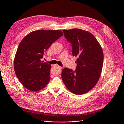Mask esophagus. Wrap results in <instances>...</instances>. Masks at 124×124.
Instances as JSON below:
<instances>
[{
    "label": "esophagus",
    "mask_w": 124,
    "mask_h": 124,
    "mask_svg": "<svg viewBox=\"0 0 124 124\" xmlns=\"http://www.w3.org/2000/svg\"><path fill=\"white\" fill-rule=\"evenodd\" d=\"M55 66H56V67H57L59 68V69H62V67H61V66H60L58 65L57 64H56V65H55Z\"/></svg>",
    "instance_id": "obj_1"
}]
</instances>
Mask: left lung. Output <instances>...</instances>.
<instances>
[{
  "mask_svg": "<svg viewBox=\"0 0 124 124\" xmlns=\"http://www.w3.org/2000/svg\"><path fill=\"white\" fill-rule=\"evenodd\" d=\"M65 37L72 44L73 55L78 57L75 71L67 68L62 72L68 89L76 95L90 91L101 75L103 53L100 43L90 32L80 29L63 30Z\"/></svg>",
  "mask_w": 124,
  "mask_h": 124,
  "instance_id": "8db88e82",
  "label": "left lung"
}]
</instances>
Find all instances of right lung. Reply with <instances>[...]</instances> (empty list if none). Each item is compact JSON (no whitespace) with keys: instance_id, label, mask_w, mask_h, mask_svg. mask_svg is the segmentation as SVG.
<instances>
[{"instance_id":"obj_1","label":"right lung","mask_w":124,"mask_h":124,"mask_svg":"<svg viewBox=\"0 0 124 124\" xmlns=\"http://www.w3.org/2000/svg\"><path fill=\"white\" fill-rule=\"evenodd\" d=\"M63 35L61 30H39L27 34L17 47L14 59L17 78L26 89L38 91L50 79L51 65L41 60L51 44Z\"/></svg>"}]
</instances>
